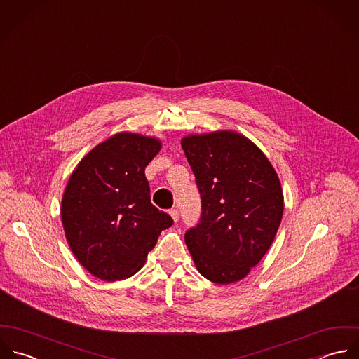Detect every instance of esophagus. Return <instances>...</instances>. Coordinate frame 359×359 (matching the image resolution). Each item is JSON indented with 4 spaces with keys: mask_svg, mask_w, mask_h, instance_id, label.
I'll return each mask as SVG.
<instances>
[{
    "mask_svg": "<svg viewBox=\"0 0 359 359\" xmlns=\"http://www.w3.org/2000/svg\"><path fill=\"white\" fill-rule=\"evenodd\" d=\"M170 216H171L172 220L177 223L178 219H180V212H178L177 209H171V210H170Z\"/></svg>",
    "mask_w": 359,
    "mask_h": 359,
    "instance_id": "obj_1",
    "label": "esophagus"
}]
</instances>
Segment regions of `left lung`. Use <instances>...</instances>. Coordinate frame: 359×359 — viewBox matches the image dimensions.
Listing matches in <instances>:
<instances>
[{
	"label": "left lung",
	"mask_w": 359,
	"mask_h": 359,
	"mask_svg": "<svg viewBox=\"0 0 359 359\" xmlns=\"http://www.w3.org/2000/svg\"><path fill=\"white\" fill-rule=\"evenodd\" d=\"M196 178L202 216L185 234L198 271L216 284L246 277L271 246L284 196L264 153L236 130L182 137Z\"/></svg>",
	"instance_id": "8db88e82"
}]
</instances>
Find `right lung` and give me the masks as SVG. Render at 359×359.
<instances>
[{"label":"right lung","mask_w":359,"mask_h":359,"mask_svg":"<svg viewBox=\"0 0 359 359\" xmlns=\"http://www.w3.org/2000/svg\"><path fill=\"white\" fill-rule=\"evenodd\" d=\"M160 139L120 132L95 146L69 177L61 202L68 245L95 277L120 281L142 269L172 219L150 202L146 165Z\"/></svg>","instance_id":"right-lung-1"}]
</instances>
